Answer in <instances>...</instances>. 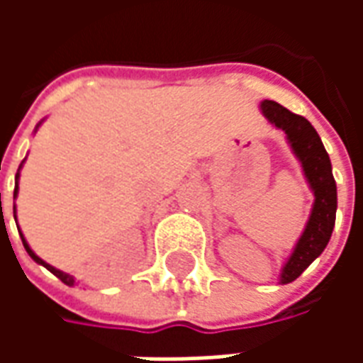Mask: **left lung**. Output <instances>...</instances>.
Masks as SVG:
<instances>
[{"mask_svg":"<svg viewBox=\"0 0 363 363\" xmlns=\"http://www.w3.org/2000/svg\"><path fill=\"white\" fill-rule=\"evenodd\" d=\"M260 111L270 124L284 130L289 147L299 159L307 184L315 196L303 233L297 239L286 264L281 267L280 284H289L303 274L305 268L325 251L330 241L336 220V182L327 150L309 120L289 112L276 101H262Z\"/></svg>","mask_w":363,"mask_h":363,"instance_id":"1","label":"left lung"}]
</instances>
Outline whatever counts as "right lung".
<instances>
[{
	"label": "right lung",
	"mask_w": 363,
	"mask_h": 363,
	"mask_svg": "<svg viewBox=\"0 0 363 363\" xmlns=\"http://www.w3.org/2000/svg\"><path fill=\"white\" fill-rule=\"evenodd\" d=\"M38 126H40V124H38ZM38 126H36V128H38ZM23 163H25V159H23ZM23 163H21V165H19V171H21V169H23ZM19 171H17V174H15V192H13V198H17V194H19ZM0 196H1V194H0ZM15 221H17V210H15ZM19 235H21V241H23V245H25V251L28 252V257H30V259L35 260V262H38V264H43L44 268H48V270H50V272L54 274V276H58L60 280L64 281L66 286H74V284H75L74 276H69V274L62 272V270H58V268L50 267V264H48V262H44V260L40 259V257H36L35 251H33V249L28 247L27 239H25V235H23L21 231H19Z\"/></svg>",
	"instance_id": "right-lung-1"
}]
</instances>
